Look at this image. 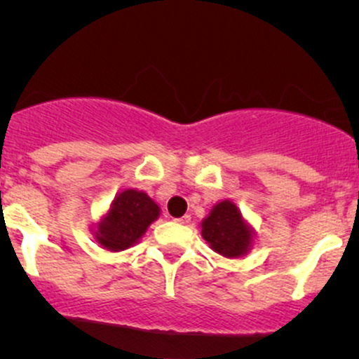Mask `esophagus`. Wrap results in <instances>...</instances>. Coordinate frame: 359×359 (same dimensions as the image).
<instances>
[{
    "label": "esophagus",
    "mask_w": 359,
    "mask_h": 359,
    "mask_svg": "<svg viewBox=\"0 0 359 359\" xmlns=\"http://www.w3.org/2000/svg\"><path fill=\"white\" fill-rule=\"evenodd\" d=\"M175 222H179V224H189L191 222V216H182V217H177L174 219Z\"/></svg>",
    "instance_id": "obj_1"
}]
</instances>
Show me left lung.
Listing matches in <instances>:
<instances>
[{
	"instance_id": "1",
	"label": "left lung",
	"mask_w": 359,
	"mask_h": 359,
	"mask_svg": "<svg viewBox=\"0 0 359 359\" xmlns=\"http://www.w3.org/2000/svg\"><path fill=\"white\" fill-rule=\"evenodd\" d=\"M203 238L209 246L226 258L246 255L253 243V229L243 219L240 209L231 201H221L201 222Z\"/></svg>"
}]
</instances>
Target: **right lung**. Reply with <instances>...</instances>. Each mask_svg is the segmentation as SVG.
<instances>
[{
	"label": "right lung",
	"instance_id": "1",
	"mask_svg": "<svg viewBox=\"0 0 359 359\" xmlns=\"http://www.w3.org/2000/svg\"><path fill=\"white\" fill-rule=\"evenodd\" d=\"M158 214L160 208L145 192L126 189L114 197L94 236L106 250L123 251L138 243Z\"/></svg>",
	"mask_w": 359,
	"mask_h": 359
}]
</instances>
